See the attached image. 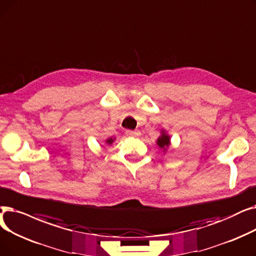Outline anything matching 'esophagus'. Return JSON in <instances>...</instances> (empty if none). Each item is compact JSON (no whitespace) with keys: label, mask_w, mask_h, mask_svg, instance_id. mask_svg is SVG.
<instances>
[{"label":"esophagus","mask_w":256,"mask_h":256,"mask_svg":"<svg viewBox=\"0 0 256 256\" xmlns=\"http://www.w3.org/2000/svg\"><path fill=\"white\" fill-rule=\"evenodd\" d=\"M126 134L130 136H138L140 134V132L138 130H127Z\"/></svg>","instance_id":"34e87169"}]
</instances>
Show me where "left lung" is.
Segmentation results:
<instances>
[{
  "mask_svg": "<svg viewBox=\"0 0 256 256\" xmlns=\"http://www.w3.org/2000/svg\"><path fill=\"white\" fill-rule=\"evenodd\" d=\"M156 144L160 147V149H162L164 152L166 151V149L168 148V146L171 144V138H170V136L166 132V130H162V134L160 136L157 138L156 140Z\"/></svg>",
  "mask_w": 256,
  "mask_h": 256,
  "instance_id": "1",
  "label": "left lung"
}]
</instances>
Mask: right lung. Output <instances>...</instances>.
Wrapping results in <instances>:
<instances>
[{
    "mask_svg": "<svg viewBox=\"0 0 256 256\" xmlns=\"http://www.w3.org/2000/svg\"><path fill=\"white\" fill-rule=\"evenodd\" d=\"M114 140H116V138H107V140H105V142H106L107 144H112Z\"/></svg>",
    "mask_w": 256,
    "mask_h": 256,
    "instance_id": "obj_1",
    "label": "right lung"
}]
</instances>
